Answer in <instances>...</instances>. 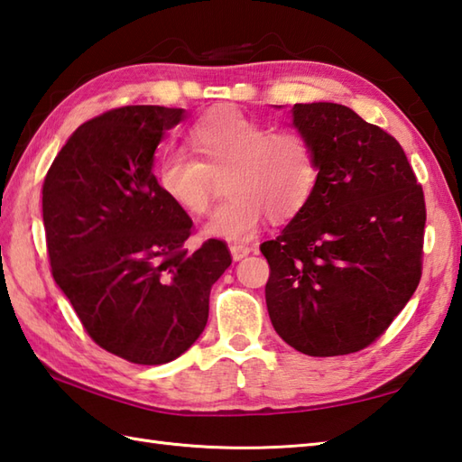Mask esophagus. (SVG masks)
I'll return each mask as SVG.
<instances>
[{"label": "esophagus", "mask_w": 462, "mask_h": 462, "mask_svg": "<svg viewBox=\"0 0 462 462\" xmlns=\"http://www.w3.org/2000/svg\"><path fill=\"white\" fill-rule=\"evenodd\" d=\"M252 252V248L250 246H246V244H232L230 246V254H232V258L234 260H242V258H246L248 254Z\"/></svg>", "instance_id": "esophagus-1"}]
</instances>
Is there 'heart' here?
<instances>
[{"mask_svg":"<svg viewBox=\"0 0 462 462\" xmlns=\"http://www.w3.org/2000/svg\"><path fill=\"white\" fill-rule=\"evenodd\" d=\"M190 154L174 151L156 164L161 194L189 216L210 208L214 179L224 174L220 208L204 224L206 236L246 242L266 214L283 222L298 214L318 180V161L310 141L298 131H272L234 106L202 115L190 126Z\"/></svg>","mask_w":462,"mask_h":462,"instance_id":"heart-1","label":"heart"}]
</instances>
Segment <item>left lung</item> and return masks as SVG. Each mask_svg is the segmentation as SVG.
I'll use <instances>...</instances> for the list:
<instances>
[{"label":"left lung","mask_w":462,"mask_h":462,"mask_svg":"<svg viewBox=\"0 0 462 462\" xmlns=\"http://www.w3.org/2000/svg\"><path fill=\"white\" fill-rule=\"evenodd\" d=\"M318 180L306 206L260 250L278 336L306 356L356 353L407 306L420 280L425 196L401 144L337 103H298Z\"/></svg>","instance_id":"1"}]
</instances>
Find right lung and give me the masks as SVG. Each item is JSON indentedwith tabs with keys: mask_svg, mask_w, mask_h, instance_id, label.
I'll return each instance as SVG.
<instances>
[{
	"mask_svg": "<svg viewBox=\"0 0 462 462\" xmlns=\"http://www.w3.org/2000/svg\"><path fill=\"white\" fill-rule=\"evenodd\" d=\"M184 109L133 105L83 123L43 182L53 280L97 346L139 365L189 349L208 321L226 244L189 254V214L161 194L154 151Z\"/></svg>",
	"mask_w": 462,
	"mask_h": 462,
	"instance_id": "add662e5",
	"label": "right lung"
}]
</instances>
